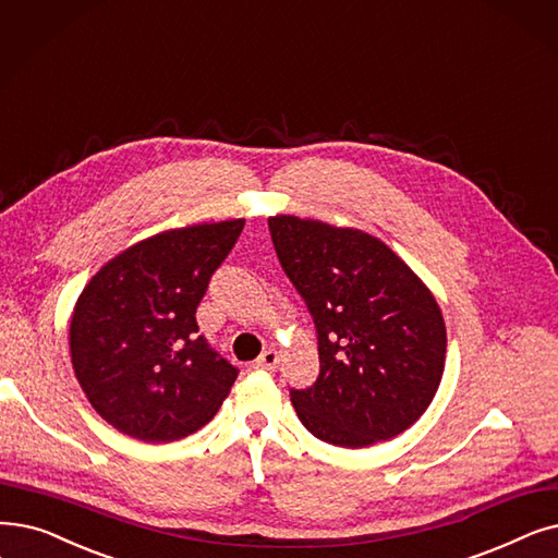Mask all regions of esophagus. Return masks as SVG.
Listing matches in <instances>:
<instances>
[{"instance_id": "1", "label": "esophagus", "mask_w": 558, "mask_h": 558, "mask_svg": "<svg viewBox=\"0 0 558 558\" xmlns=\"http://www.w3.org/2000/svg\"><path fill=\"white\" fill-rule=\"evenodd\" d=\"M278 365H280V355H278V351H274V349L264 351V353L255 360V369L274 372V369H278Z\"/></svg>"}]
</instances>
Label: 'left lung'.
<instances>
[{
	"label": "left lung",
	"instance_id": "left-lung-1",
	"mask_svg": "<svg viewBox=\"0 0 558 558\" xmlns=\"http://www.w3.org/2000/svg\"><path fill=\"white\" fill-rule=\"evenodd\" d=\"M282 271L305 301L319 376L289 390L303 426L335 447H369L413 426L445 372L447 330L428 287L380 239L271 216Z\"/></svg>",
	"mask_w": 558,
	"mask_h": 558
}]
</instances>
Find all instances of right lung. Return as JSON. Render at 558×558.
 <instances>
[{"mask_svg":"<svg viewBox=\"0 0 558 558\" xmlns=\"http://www.w3.org/2000/svg\"><path fill=\"white\" fill-rule=\"evenodd\" d=\"M244 219L166 230L90 278L70 322V355L90 405L141 442L203 428L239 369L198 335L196 310Z\"/></svg>","mask_w":558,"mask_h":558,"instance_id":"1","label":"right lung"}]
</instances>
